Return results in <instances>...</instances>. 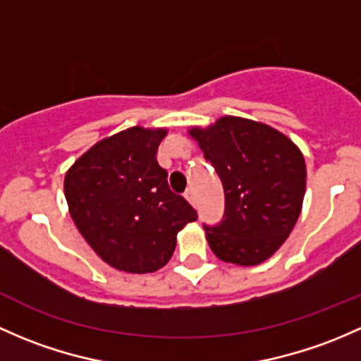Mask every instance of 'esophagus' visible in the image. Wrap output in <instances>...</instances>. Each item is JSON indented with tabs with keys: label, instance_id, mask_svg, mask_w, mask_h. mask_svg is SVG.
<instances>
[{
	"label": "esophagus",
	"instance_id": "obj_1",
	"mask_svg": "<svg viewBox=\"0 0 361 361\" xmlns=\"http://www.w3.org/2000/svg\"><path fill=\"white\" fill-rule=\"evenodd\" d=\"M184 196H185V200H188L189 203H192V205H195V191H192L191 188H189V189H185Z\"/></svg>",
	"mask_w": 361,
	"mask_h": 361
}]
</instances>
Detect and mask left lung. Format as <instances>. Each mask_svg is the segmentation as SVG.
<instances>
[{
    "label": "left lung",
    "mask_w": 361,
    "mask_h": 361,
    "mask_svg": "<svg viewBox=\"0 0 361 361\" xmlns=\"http://www.w3.org/2000/svg\"><path fill=\"white\" fill-rule=\"evenodd\" d=\"M189 133L224 188L222 221L203 224L212 252L240 266L266 261L299 219L306 191L302 153L278 130L243 118L224 116Z\"/></svg>",
    "instance_id": "1"
}]
</instances>
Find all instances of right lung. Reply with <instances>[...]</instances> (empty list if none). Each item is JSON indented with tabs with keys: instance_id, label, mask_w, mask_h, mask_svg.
<instances>
[{
	"instance_id": "1",
	"label": "right lung",
	"mask_w": 361,
	"mask_h": 361,
	"mask_svg": "<svg viewBox=\"0 0 361 361\" xmlns=\"http://www.w3.org/2000/svg\"><path fill=\"white\" fill-rule=\"evenodd\" d=\"M165 135L166 130L132 126L100 140L66 173V200L78 231L102 261L126 273L165 266L177 233L198 219L158 165Z\"/></svg>"
}]
</instances>
